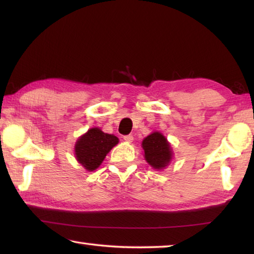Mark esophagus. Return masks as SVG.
<instances>
[{"instance_id":"esophagus-1","label":"esophagus","mask_w":254,"mask_h":254,"mask_svg":"<svg viewBox=\"0 0 254 254\" xmlns=\"http://www.w3.org/2000/svg\"><path fill=\"white\" fill-rule=\"evenodd\" d=\"M123 139L126 142H132L133 141V135H131V134H130V135H124Z\"/></svg>"}]
</instances>
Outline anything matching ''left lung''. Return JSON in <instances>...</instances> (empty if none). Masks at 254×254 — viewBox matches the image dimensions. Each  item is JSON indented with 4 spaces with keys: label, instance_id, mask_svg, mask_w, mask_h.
I'll use <instances>...</instances> for the list:
<instances>
[{
    "label": "left lung",
    "instance_id": "1",
    "mask_svg": "<svg viewBox=\"0 0 254 254\" xmlns=\"http://www.w3.org/2000/svg\"><path fill=\"white\" fill-rule=\"evenodd\" d=\"M145 159L156 169H161L167 166L171 159L170 145L166 137L159 132L150 134L143 141Z\"/></svg>",
    "mask_w": 254,
    "mask_h": 254
}]
</instances>
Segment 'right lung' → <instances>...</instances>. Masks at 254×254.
<instances>
[{
	"label": "right lung",
	"instance_id": "1",
	"mask_svg": "<svg viewBox=\"0 0 254 254\" xmlns=\"http://www.w3.org/2000/svg\"><path fill=\"white\" fill-rule=\"evenodd\" d=\"M118 142L119 138L112 134L104 133L98 127L90 128L75 145V155L86 169L95 170Z\"/></svg>",
	"mask_w": 254,
	"mask_h": 254
}]
</instances>
